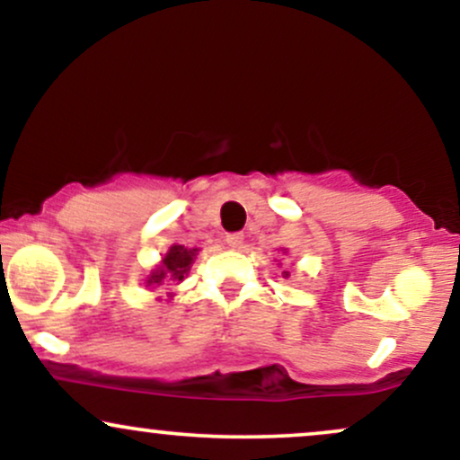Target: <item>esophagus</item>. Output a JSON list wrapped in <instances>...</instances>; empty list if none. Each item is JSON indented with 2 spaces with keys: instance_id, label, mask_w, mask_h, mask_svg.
I'll list each match as a JSON object with an SVG mask.
<instances>
[{
  "instance_id": "1",
  "label": "esophagus",
  "mask_w": 460,
  "mask_h": 460,
  "mask_svg": "<svg viewBox=\"0 0 460 460\" xmlns=\"http://www.w3.org/2000/svg\"><path fill=\"white\" fill-rule=\"evenodd\" d=\"M226 244H229L231 248H242V244H244V235H242V234H229V235H226Z\"/></svg>"
}]
</instances>
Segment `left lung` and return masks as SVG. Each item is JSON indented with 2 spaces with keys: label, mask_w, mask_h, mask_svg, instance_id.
<instances>
[{
  "label": "left lung",
  "mask_w": 460,
  "mask_h": 460,
  "mask_svg": "<svg viewBox=\"0 0 460 460\" xmlns=\"http://www.w3.org/2000/svg\"><path fill=\"white\" fill-rule=\"evenodd\" d=\"M283 274H285V272H283Z\"/></svg>",
  "instance_id": "left-lung-1"
}]
</instances>
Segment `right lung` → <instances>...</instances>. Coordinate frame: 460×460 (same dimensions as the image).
I'll return each instance as SVG.
<instances>
[{
  "label": "right lung",
  "mask_w": 460,
  "mask_h": 460,
  "mask_svg": "<svg viewBox=\"0 0 460 460\" xmlns=\"http://www.w3.org/2000/svg\"><path fill=\"white\" fill-rule=\"evenodd\" d=\"M194 252L197 248H186V246H171V251L164 257L162 266L157 270L151 272V277L146 279V285H164V281H183V274H188L190 263L194 260Z\"/></svg>",
  "instance_id": "add662e5"
}]
</instances>
